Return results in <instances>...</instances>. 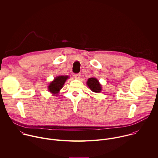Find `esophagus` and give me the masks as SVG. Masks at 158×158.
Wrapping results in <instances>:
<instances>
[{
	"label": "esophagus",
	"instance_id": "34e87169",
	"mask_svg": "<svg viewBox=\"0 0 158 158\" xmlns=\"http://www.w3.org/2000/svg\"><path fill=\"white\" fill-rule=\"evenodd\" d=\"M74 77H75L76 79H79V78L81 77V74H80V73H77V74H74Z\"/></svg>",
	"mask_w": 158,
	"mask_h": 158
}]
</instances>
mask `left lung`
I'll list each match as a JSON object with an SVG mask.
<instances>
[{
	"instance_id": "obj_1",
	"label": "left lung",
	"mask_w": 158,
	"mask_h": 158,
	"mask_svg": "<svg viewBox=\"0 0 158 158\" xmlns=\"http://www.w3.org/2000/svg\"><path fill=\"white\" fill-rule=\"evenodd\" d=\"M87 84L92 91L96 93L101 92L102 87L97 79L94 77L89 78L87 82Z\"/></svg>"
}]
</instances>
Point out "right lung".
<instances>
[{
    "label": "right lung",
    "mask_w": 158,
    "mask_h": 158,
    "mask_svg": "<svg viewBox=\"0 0 158 158\" xmlns=\"http://www.w3.org/2000/svg\"><path fill=\"white\" fill-rule=\"evenodd\" d=\"M68 77V76H60L55 78L53 81L49 84L48 86L49 91L54 94H58Z\"/></svg>",
    "instance_id": "1"
}]
</instances>
